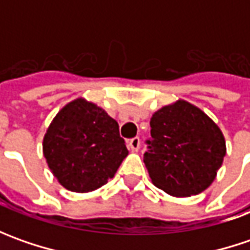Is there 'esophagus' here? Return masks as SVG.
<instances>
[{
	"label": "esophagus",
	"instance_id": "obj_1",
	"mask_svg": "<svg viewBox=\"0 0 250 250\" xmlns=\"http://www.w3.org/2000/svg\"><path fill=\"white\" fill-rule=\"evenodd\" d=\"M128 147H129L132 151H138L140 147V139L138 136H135V138H132V139L128 140Z\"/></svg>",
	"mask_w": 250,
	"mask_h": 250
}]
</instances>
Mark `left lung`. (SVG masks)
Masks as SVG:
<instances>
[{"instance_id":"left-lung-1","label":"left lung","mask_w":250,"mask_h":250,"mask_svg":"<svg viewBox=\"0 0 250 250\" xmlns=\"http://www.w3.org/2000/svg\"><path fill=\"white\" fill-rule=\"evenodd\" d=\"M143 161L151 182L172 196L203 192L226 156V140L206 114L179 100L153 114Z\"/></svg>"}]
</instances>
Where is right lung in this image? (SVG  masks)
Instances as JSON below:
<instances>
[{"label":"right lung","instance_id":"right-lung-1","mask_svg":"<svg viewBox=\"0 0 250 250\" xmlns=\"http://www.w3.org/2000/svg\"><path fill=\"white\" fill-rule=\"evenodd\" d=\"M47 164L58 182L72 192H90L115 175L128 156L118 122L89 101L66 104L43 140Z\"/></svg>","mask_w":250,"mask_h":250}]
</instances>
